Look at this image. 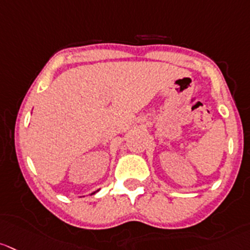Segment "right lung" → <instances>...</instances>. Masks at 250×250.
<instances>
[{
	"mask_svg": "<svg viewBox=\"0 0 250 250\" xmlns=\"http://www.w3.org/2000/svg\"><path fill=\"white\" fill-rule=\"evenodd\" d=\"M92 194H96V191H94V192H92Z\"/></svg>",
	"mask_w": 250,
	"mask_h": 250,
	"instance_id": "obj_1",
	"label": "right lung"
}]
</instances>
